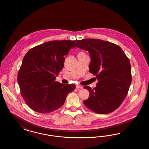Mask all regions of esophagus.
<instances>
[{
    "instance_id": "esophagus-1",
    "label": "esophagus",
    "mask_w": 149,
    "mask_h": 149,
    "mask_svg": "<svg viewBox=\"0 0 149 149\" xmlns=\"http://www.w3.org/2000/svg\"><path fill=\"white\" fill-rule=\"evenodd\" d=\"M83 87L82 86L80 85H76V88L77 89H82Z\"/></svg>"
}]
</instances>
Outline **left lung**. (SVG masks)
<instances>
[{
	"label": "left lung",
	"instance_id": "8db88e82",
	"mask_svg": "<svg viewBox=\"0 0 149 149\" xmlns=\"http://www.w3.org/2000/svg\"><path fill=\"white\" fill-rule=\"evenodd\" d=\"M75 47L88 51L91 56L89 72L98 82L92 89L84 88L90 93L84 104L98 114L112 112L127 95L132 81L129 59L120 46L99 39L77 40Z\"/></svg>",
	"mask_w": 149,
	"mask_h": 149
}]
</instances>
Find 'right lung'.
Masks as SVG:
<instances>
[{"instance_id": "obj_1", "label": "right lung", "mask_w": 149, "mask_h": 149, "mask_svg": "<svg viewBox=\"0 0 149 149\" xmlns=\"http://www.w3.org/2000/svg\"><path fill=\"white\" fill-rule=\"evenodd\" d=\"M75 41H52L29 50L24 57L17 80L22 97L34 111L47 113L63 106L75 85L55 81Z\"/></svg>"}]
</instances>
